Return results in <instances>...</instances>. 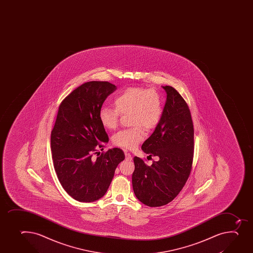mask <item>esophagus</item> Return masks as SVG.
Listing matches in <instances>:
<instances>
[{"instance_id": "obj_1", "label": "esophagus", "mask_w": 253, "mask_h": 253, "mask_svg": "<svg viewBox=\"0 0 253 253\" xmlns=\"http://www.w3.org/2000/svg\"><path fill=\"white\" fill-rule=\"evenodd\" d=\"M125 159L127 161H131L133 159V157L129 153H125Z\"/></svg>"}]
</instances>
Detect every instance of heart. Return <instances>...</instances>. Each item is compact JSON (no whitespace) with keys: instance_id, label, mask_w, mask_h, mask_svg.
I'll use <instances>...</instances> for the list:
<instances>
[{"instance_id":"1","label":"heart","mask_w":253,"mask_h":253,"mask_svg":"<svg viewBox=\"0 0 253 253\" xmlns=\"http://www.w3.org/2000/svg\"><path fill=\"white\" fill-rule=\"evenodd\" d=\"M115 108L102 106L99 111V120L105 128L117 127L120 114L130 113L132 128L121 129L115 133L112 142L115 145L133 149L143 141L144 128H155L163 115V100L160 94L153 89L130 86L125 88L114 99Z\"/></svg>"}]
</instances>
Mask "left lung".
Returning <instances> with one entry per match:
<instances>
[{"instance_id":"obj_1","label":"left lung","mask_w":253,"mask_h":253,"mask_svg":"<svg viewBox=\"0 0 253 253\" xmlns=\"http://www.w3.org/2000/svg\"><path fill=\"white\" fill-rule=\"evenodd\" d=\"M163 87L167 101L160 122L142 145L144 153L158 161L148 166L133 158V192L150 207L166 205L177 196L190 176L194 158V126L187 103L175 88Z\"/></svg>"}]
</instances>
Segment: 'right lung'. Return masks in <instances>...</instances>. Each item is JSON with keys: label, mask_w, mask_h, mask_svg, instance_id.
Wrapping results in <instances>:
<instances>
[{"label": "right lung", "mask_w": 253, "mask_h": 253, "mask_svg": "<svg viewBox=\"0 0 253 253\" xmlns=\"http://www.w3.org/2000/svg\"><path fill=\"white\" fill-rule=\"evenodd\" d=\"M116 89L109 82H88L66 96L58 108L51 132L53 167L66 192L80 202L104 196L125 158L120 148L99 153L109 141L99 111Z\"/></svg>", "instance_id": "obj_1"}]
</instances>
